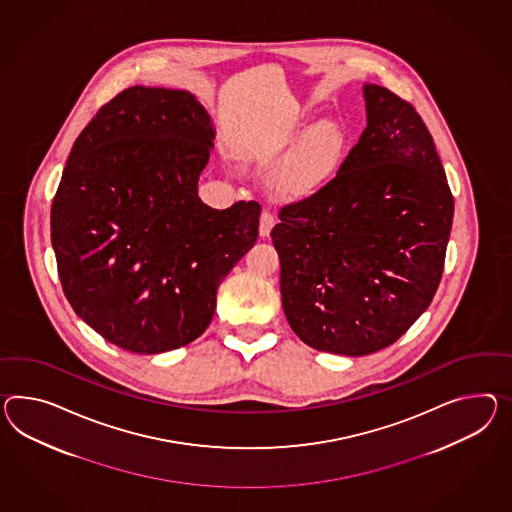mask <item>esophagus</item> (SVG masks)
<instances>
[{"instance_id": "1", "label": "esophagus", "mask_w": 512, "mask_h": 512, "mask_svg": "<svg viewBox=\"0 0 512 512\" xmlns=\"http://www.w3.org/2000/svg\"><path fill=\"white\" fill-rule=\"evenodd\" d=\"M274 224V214L270 211H262L261 220H259V235H261L262 238L268 237V235H270V231H272V227H274Z\"/></svg>"}]
</instances>
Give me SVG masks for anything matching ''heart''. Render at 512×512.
<instances>
[{
    "label": "heart",
    "instance_id": "obj_1",
    "mask_svg": "<svg viewBox=\"0 0 512 512\" xmlns=\"http://www.w3.org/2000/svg\"><path fill=\"white\" fill-rule=\"evenodd\" d=\"M344 148L346 133L337 122L314 125L281 166L275 177L277 192L285 198H301L322 187L337 170Z\"/></svg>",
    "mask_w": 512,
    "mask_h": 512
}]
</instances>
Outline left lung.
Here are the masks:
<instances>
[{"label": "left lung", "mask_w": 512, "mask_h": 512, "mask_svg": "<svg viewBox=\"0 0 512 512\" xmlns=\"http://www.w3.org/2000/svg\"><path fill=\"white\" fill-rule=\"evenodd\" d=\"M366 129L337 175L285 205L272 240L281 301L311 348L348 357L394 344L437 292L453 196L435 142L409 101L362 87Z\"/></svg>", "instance_id": "obj_1"}]
</instances>
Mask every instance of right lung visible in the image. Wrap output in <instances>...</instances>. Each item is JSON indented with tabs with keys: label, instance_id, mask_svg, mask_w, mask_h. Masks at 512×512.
<instances>
[{
	"label": "right lung",
	"instance_id": "right-lung-1",
	"mask_svg": "<svg viewBox=\"0 0 512 512\" xmlns=\"http://www.w3.org/2000/svg\"><path fill=\"white\" fill-rule=\"evenodd\" d=\"M211 116L187 90L131 87L81 131L51 205L75 314L118 348L155 355L203 335L225 275L255 244L261 205L198 196Z\"/></svg>",
	"mask_w": 512,
	"mask_h": 512
}]
</instances>
